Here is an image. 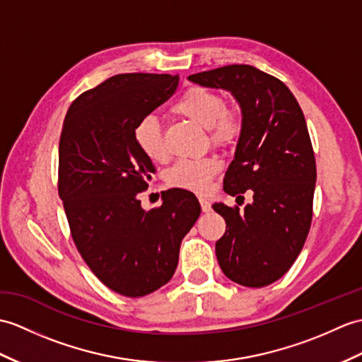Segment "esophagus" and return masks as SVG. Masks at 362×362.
Instances as JSON below:
<instances>
[{
	"label": "esophagus",
	"instance_id": "obj_1",
	"mask_svg": "<svg viewBox=\"0 0 362 362\" xmlns=\"http://www.w3.org/2000/svg\"><path fill=\"white\" fill-rule=\"evenodd\" d=\"M199 202H200L202 211H204V213L211 211V204H209V202H208L205 197H199Z\"/></svg>",
	"mask_w": 362,
	"mask_h": 362
}]
</instances>
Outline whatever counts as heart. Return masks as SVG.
<instances>
[{
	"label": "heart",
	"instance_id": "heart-1",
	"mask_svg": "<svg viewBox=\"0 0 362 362\" xmlns=\"http://www.w3.org/2000/svg\"><path fill=\"white\" fill-rule=\"evenodd\" d=\"M173 112L208 128L209 139L219 146L234 145L243 131L242 109L238 105L225 103L221 94L208 88H188L173 105ZM132 134L136 146L148 160H165L166 148L163 136L154 119L146 117L140 120ZM219 170L221 160L217 157L187 158L179 160L168 171L166 183L171 188L205 192Z\"/></svg>",
	"mask_w": 362,
	"mask_h": 362
}]
</instances>
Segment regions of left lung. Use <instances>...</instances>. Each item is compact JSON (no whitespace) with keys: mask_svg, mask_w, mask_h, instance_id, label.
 <instances>
[{"mask_svg":"<svg viewBox=\"0 0 362 362\" xmlns=\"http://www.w3.org/2000/svg\"><path fill=\"white\" fill-rule=\"evenodd\" d=\"M189 80L231 90L240 105L243 131L223 191L243 199L251 189L253 202L243 209L213 205L226 222L216 256L233 282L265 287L295 264L312 225L316 162L305 117L291 90L255 66L230 64Z\"/></svg>","mask_w":362,"mask_h":362,"instance_id":"obj_1","label":"left lung"}]
</instances>
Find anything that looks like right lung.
Listing matches in <instances>:
<instances>
[{
    "label": "right lung",
    "mask_w": 362,
    "mask_h": 362,
    "mask_svg": "<svg viewBox=\"0 0 362 362\" xmlns=\"http://www.w3.org/2000/svg\"><path fill=\"white\" fill-rule=\"evenodd\" d=\"M179 75L119 74L74 100L58 148V196L75 247L107 288L146 296L171 279L180 242L200 216L187 189L165 192L145 211L137 194L148 188L153 162L134 141V128L165 103Z\"/></svg>",
    "instance_id": "right-lung-1"
}]
</instances>
